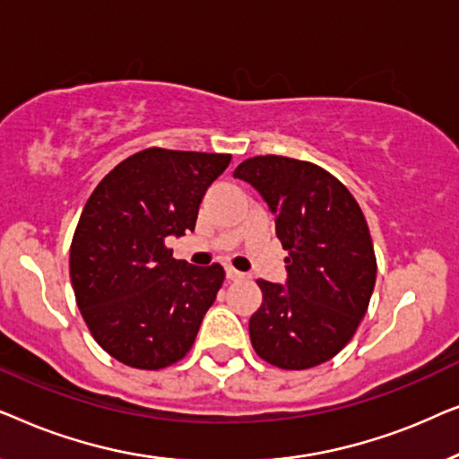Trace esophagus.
Instances as JSON below:
<instances>
[{
    "label": "esophagus",
    "instance_id": "esophagus-1",
    "mask_svg": "<svg viewBox=\"0 0 459 459\" xmlns=\"http://www.w3.org/2000/svg\"><path fill=\"white\" fill-rule=\"evenodd\" d=\"M225 275H228L230 281H236V280H242V278H244V273L238 272V269H234V267L225 269Z\"/></svg>",
    "mask_w": 459,
    "mask_h": 459
}]
</instances>
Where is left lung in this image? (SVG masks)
<instances>
[{"mask_svg": "<svg viewBox=\"0 0 459 459\" xmlns=\"http://www.w3.org/2000/svg\"><path fill=\"white\" fill-rule=\"evenodd\" d=\"M236 179L261 194L275 215L286 256V284L256 280L263 303L248 322L261 359L309 369L341 353L366 316L376 255L366 217L325 169L288 156H253Z\"/></svg>", "mask_w": 459, "mask_h": 459, "instance_id": "obj_1", "label": "left lung"}]
</instances>
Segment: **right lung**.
<instances>
[{
	"label": "right lung",
	"instance_id": "1",
	"mask_svg": "<svg viewBox=\"0 0 459 459\" xmlns=\"http://www.w3.org/2000/svg\"><path fill=\"white\" fill-rule=\"evenodd\" d=\"M230 154L146 148L112 169L87 200L71 244V281L91 336L125 366L184 359L225 272L173 259L169 236L196 228Z\"/></svg>",
	"mask_w": 459,
	"mask_h": 459
}]
</instances>
